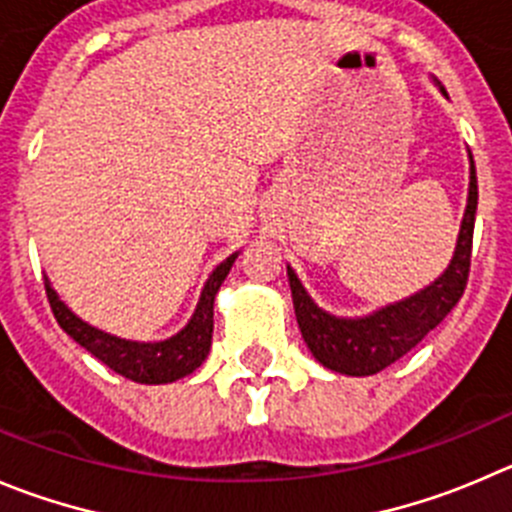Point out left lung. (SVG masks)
Segmentation results:
<instances>
[{"label": "left lung", "mask_w": 512, "mask_h": 512, "mask_svg": "<svg viewBox=\"0 0 512 512\" xmlns=\"http://www.w3.org/2000/svg\"><path fill=\"white\" fill-rule=\"evenodd\" d=\"M439 85V83H437ZM444 93V88L439 85ZM477 212V176L475 161L470 154V191H467V207L462 217L457 247L447 270L419 293L409 298L379 308L364 318H338L326 313L313 303L305 293L293 267L288 265L290 293H293L295 318L308 343L310 353L318 364L346 376H371L384 371L404 353L412 351L429 331L447 318L452 308L460 303L465 293L467 275H470L472 257V232H475Z\"/></svg>", "instance_id": "left-lung-1"}]
</instances>
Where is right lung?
Returning a JSON list of instances; mask_svg holds the SVG:
<instances>
[{"instance_id":"add662e5","label":"right lung","mask_w":512,"mask_h":512,"mask_svg":"<svg viewBox=\"0 0 512 512\" xmlns=\"http://www.w3.org/2000/svg\"><path fill=\"white\" fill-rule=\"evenodd\" d=\"M237 255L240 252H232L227 260L214 267L212 275L204 283L197 310L189 318V323L166 341L141 343L111 336V333L100 331V328L78 318L68 305L62 303L60 295L55 293L47 278L45 293L62 331L68 333L73 341H78L85 351L93 353L98 361H103L108 369L136 381V384H171V381L184 379V376H189L191 371H197L204 364L209 346H212L214 298H217V290L222 288L227 272L232 270Z\"/></svg>"}]
</instances>
